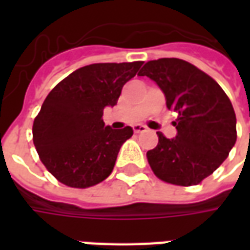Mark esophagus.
<instances>
[{
	"label": "esophagus",
	"mask_w": 250,
	"mask_h": 250,
	"mask_svg": "<svg viewBox=\"0 0 250 250\" xmlns=\"http://www.w3.org/2000/svg\"><path fill=\"white\" fill-rule=\"evenodd\" d=\"M143 131H147L146 125H134V132H135V134H139V132H143Z\"/></svg>",
	"instance_id": "1"
}]
</instances>
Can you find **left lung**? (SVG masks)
Listing matches in <instances>:
<instances>
[{
	"instance_id": "left-lung-1",
	"label": "left lung",
	"mask_w": 250,
	"mask_h": 250,
	"mask_svg": "<svg viewBox=\"0 0 250 250\" xmlns=\"http://www.w3.org/2000/svg\"><path fill=\"white\" fill-rule=\"evenodd\" d=\"M139 75L157 83L167 108L178 112L175 138L158 132L157 147L147 151L152 171L167 184H199L218 168L236 143L230 100L209 75L181 59L151 60Z\"/></svg>"
}]
</instances>
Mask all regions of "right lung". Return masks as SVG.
Masks as SVG:
<instances>
[{
  "instance_id": "right-lung-1",
  "label": "right lung",
  "mask_w": 250,
  "mask_h": 250,
  "mask_svg": "<svg viewBox=\"0 0 250 250\" xmlns=\"http://www.w3.org/2000/svg\"><path fill=\"white\" fill-rule=\"evenodd\" d=\"M143 62H98L72 72L46 96L33 123V143L48 171L69 188L100 184L114 170L120 147L134 131L104 125L125 83Z\"/></svg>"
}]
</instances>
